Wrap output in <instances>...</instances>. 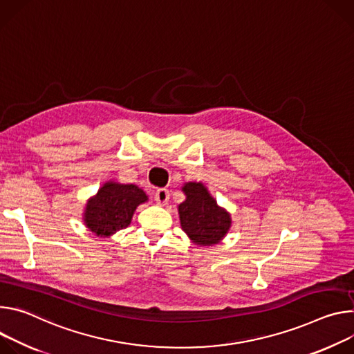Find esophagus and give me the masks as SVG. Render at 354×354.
Returning a JSON list of instances; mask_svg holds the SVG:
<instances>
[{"label": "esophagus", "instance_id": "34e87169", "mask_svg": "<svg viewBox=\"0 0 354 354\" xmlns=\"http://www.w3.org/2000/svg\"><path fill=\"white\" fill-rule=\"evenodd\" d=\"M154 200H156V203L159 204V205H166L169 203V200H170L169 189H166V188L157 189L156 194H154Z\"/></svg>", "mask_w": 354, "mask_h": 354}]
</instances>
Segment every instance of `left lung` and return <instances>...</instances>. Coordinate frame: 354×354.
Returning <instances> with one entry per match:
<instances>
[{
  "mask_svg": "<svg viewBox=\"0 0 354 354\" xmlns=\"http://www.w3.org/2000/svg\"><path fill=\"white\" fill-rule=\"evenodd\" d=\"M185 200L177 205L181 229L197 246H214L222 242L230 226V214L218 205L208 188L200 181L184 183Z\"/></svg>",
  "mask_w": 354,
  "mask_h": 354,
  "instance_id": "1",
  "label": "left lung"
}]
</instances>
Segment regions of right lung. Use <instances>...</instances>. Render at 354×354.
<instances>
[{
	"instance_id": "obj_1",
	"label": "right lung",
	"mask_w": 354,
	"mask_h": 354,
	"mask_svg": "<svg viewBox=\"0 0 354 354\" xmlns=\"http://www.w3.org/2000/svg\"><path fill=\"white\" fill-rule=\"evenodd\" d=\"M147 200V195L138 185L109 180L88 198L83 211L84 225L97 236L109 238L127 227L136 208Z\"/></svg>"
}]
</instances>
